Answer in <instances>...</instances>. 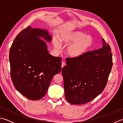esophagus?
Masks as SVG:
<instances>
[{"label": "esophagus", "mask_w": 123, "mask_h": 123, "mask_svg": "<svg viewBox=\"0 0 123 123\" xmlns=\"http://www.w3.org/2000/svg\"><path fill=\"white\" fill-rule=\"evenodd\" d=\"M65 65H66V63H65V62H62V63H61V67H62V68L65 66Z\"/></svg>", "instance_id": "34e87169"}]
</instances>
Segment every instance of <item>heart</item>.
<instances>
[{"label": "heart", "mask_w": 123, "mask_h": 123, "mask_svg": "<svg viewBox=\"0 0 123 123\" xmlns=\"http://www.w3.org/2000/svg\"><path fill=\"white\" fill-rule=\"evenodd\" d=\"M60 40L66 45L69 44L66 49V53L71 57H79L85 54L92 46L93 40L90 35H86L79 31H72L62 33L60 35ZM55 48L59 49L60 47L59 41L56 38L53 39Z\"/></svg>", "instance_id": "b5f03b06"}]
</instances>
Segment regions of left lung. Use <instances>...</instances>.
Returning a JSON list of instances; mask_svg holds the SVG:
<instances>
[{
  "label": "left lung",
  "mask_w": 123,
  "mask_h": 123,
  "mask_svg": "<svg viewBox=\"0 0 123 123\" xmlns=\"http://www.w3.org/2000/svg\"><path fill=\"white\" fill-rule=\"evenodd\" d=\"M102 48L81 56L67 58L62 70L65 97L72 104L87 103L103 92L113 66L111 49L103 38Z\"/></svg>",
  "instance_id": "8db88e82"
}]
</instances>
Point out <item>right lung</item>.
Masks as SVG:
<instances>
[{"label": "right lung", "instance_id": "obj_1", "mask_svg": "<svg viewBox=\"0 0 123 123\" xmlns=\"http://www.w3.org/2000/svg\"><path fill=\"white\" fill-rule=\"evenodd\" d=\"M40 38L52 41L46 30L28 26L16 37L9 51L13 85L32 100L45 96L52 78L61 71V58L49 54L46 42Z\"/></svg>", "mask_w": 123, "mask_h": 123}]
</instances>
